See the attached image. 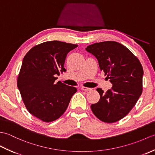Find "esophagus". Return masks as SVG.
I'll return each instance as SVG.
<instances>
[{"label": "esophagus", "instance_id": "1", "mask_svg": "<svg viewBox=\"0 0 155 155\" xmlns=\"http://www.w3.org/2000/svg\"><path fill=\"white\" fill-rule=\"evenodd\" d=\"M81 90L82 91H91L92 88H88V87H81Z\"/></svg>", "mask_w": 155, "mask_h": 155}]
</instances>
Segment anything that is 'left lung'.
I'll use <instances>...</instances> for the list:
<instances>
[{"label":"left lung","mask_w":155,"mask_h":155,"mask_svg":"<svg viewBox=\"0 0 155 155\" xmlns=\"http://www.w3.org/2000/svg\"><path fill=\"white\" fill-rule=\"evenodd\" d=\"M86 50L97 58L101 71L113 84L106 93L97 88L100 100L91 104V110L104 123L120 120L129 113L142 94V64L126 47L115 41L97 42Z\"/></svg>","instance_id":"8db88e82"}]
</instances>
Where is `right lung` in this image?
I'll return each instance as SVG.
<instances>
[{
	"mask_svg": "<svg viewBox=\"0 0 155 155\" xmlns=\"http://www.w3.org/2000/svg\"><path fill=\"white\" fill-rule=\"evenodd\" d=\"M77 45L47 41L35 45L23 58L17 78V87L23 103L34 117L46 123L54 121L64 114L77 89L58 81L67 55Z\"/></svg>",
	"mask_w": 155,
	"mask_h": 155,
	"instance_id": "add662e5",
	"label": "right lung"
}]
</instances>
